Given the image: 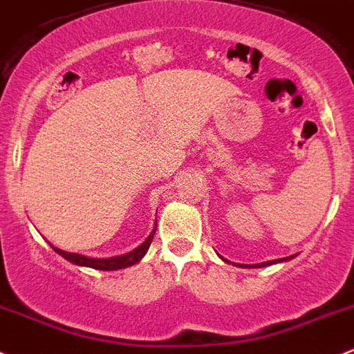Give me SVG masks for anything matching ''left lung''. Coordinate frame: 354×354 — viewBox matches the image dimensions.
Listing matches in <instances>:
<instances>
[{"mask_svg":"<svg viewBox=\"0 0 354 354\" xmlns=\"http://www.w3.org/2000/svg\"><path fill=\"white\" fill-rule=\"evenodd\" d=\"M287 259H290V257H286V259H281V260H287ZM281 260H270V262H263V263H260V266H252V267H263V266H270V263H275V262H281ZM225 262H228V260H225ZM230 263V262H228ZM240 267H243L242 263H240ZM247 267V266H245Z\"/></svg>","mask_w":354,"mask_h":354,"instance_id":"obj_1","label":"left lung"}]
</instances>
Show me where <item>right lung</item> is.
<instances>
[{
  "mask_svg": "<svg viewBox=\"0 0 354 354\" xmlns=\"http://www.w3.org/2000/svg\"><path fill=\"white\" fill-rule=\"evenodd\" d=\"M154 234H156V228L151 232V235L145 240V243H141V245L136 248V250L129 252V254H126V255H120V257H112V259H91V257H84V255H79V254H70V252H64V250H60V248H55L53 245L52 247L58 255H62V257L67 259L68 262L75 263V266L92 267V269H97V270H118V269H124V267L133 266V263L139 262V260L145 257L147 248H149L151 242H153Z\"/></svg>",
  "mask_w": 354,
  "mask_h": 354,
  "instance_id": "right-lung-1",
  "label": "right lung"
}]
</instances>
